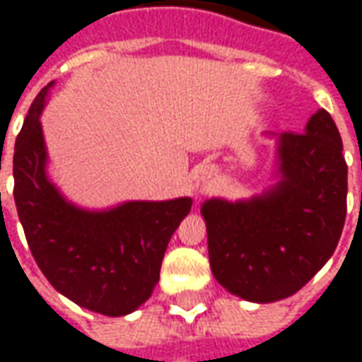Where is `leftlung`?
<instances>
[{
	"mask_svg": "<svg viewBox=\"0 0 362 362\" xmlns=\"http://www.w3.org/2000/svg\"><path fill=\"white\" fill-rule=\"evenodd\" d=\"M277 186L248 202L209 199V264L215 279L252 303L295 295L339 243L347 213V163L341 135L320 108L306 132L279 137Z\"/></svg>",
	"mask_w": 362,
	"mask_h": 362,
	"instance_id": "8db88e82",
	"label": "left lung"
}]
</instances>
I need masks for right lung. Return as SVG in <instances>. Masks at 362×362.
<instances>
[{"mask_svg": "<svg viewBox=\"0 0 362 362\" xmlns=\"http://www.w3.org/2000/svg\"><path fill=\"white\" fill-rule=\"evenodd\" d=\"M48 87L30 104L15 141L13 196L19 221L52 287L87 310L124 316L153 293L168 240L189 213L192 199L129 202L103 213L67 204L44 173L38 118Z\"/></svg>", "mask_w": 362, "mask_h": 362, "instance_id": "right-lung-1", "label": "right lung"}]
</instances>
